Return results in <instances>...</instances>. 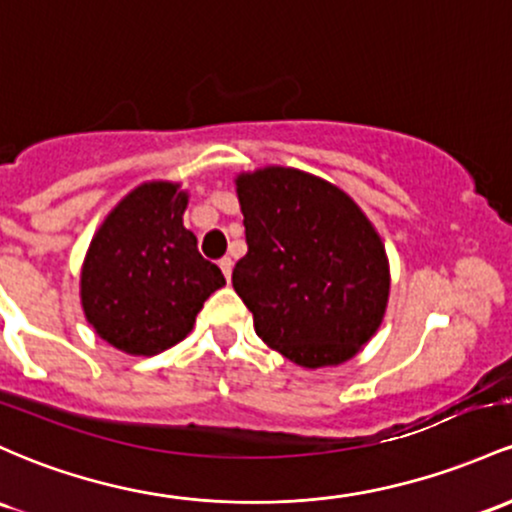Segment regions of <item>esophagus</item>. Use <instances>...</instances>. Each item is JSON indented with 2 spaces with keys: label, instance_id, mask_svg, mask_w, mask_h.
Listing matches in <instances>:
<instances>
[{
  "label": "esophagus",
  "instance_id": "1",
  "mask_svg": "<svg viewBox=\"0 0 512 512\" xmlns=\"http://www.w3.org/2000/svg\"><path fill=\"white\" fill-rule=\"evenodd\" d=\"M218 265H221V272H223V277H226L228 282H230V274H233V260H230V257H223V260L218 262Z\"/></svg>",
  "mask_w": 512,
  "mask_h": 512
}]
</instances>
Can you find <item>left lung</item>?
Instances as JSON below:
<instances>
[{"mask_svg": "<svg viewBox=\"0 0 512 512\" xmlns=\"http://www.w3.org/2000/svg\"><path fill=\"white\" fill-rule=\"evenodd\" d=\"M235 184L247 255L233 289L255 333L308 369L355 357L389 301V262L369 218L342 189L291 167Z\"/></svg>", "mask_w": 512, "mask_h": 512, "instance_id": "obj_1", "label": "left lung"}]
</instances>
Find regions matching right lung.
<instances>
[{
  "label": "right lung",
  "instance_id": "add662e5",
  "mask_svg": "<svg viewBox=\"0 0 512 512\" xmlns=\"http://www.w3.org/2000/svg\"><path fill=\"white\" fill-rule=\"evenodd\" d=\"M189 196L179 184L133 189L101 223L82 267L89 325L116 350L157 355L187 338L223 272L182 226Z\"/></svg>",
  "mask_w": 512,
  "mask_h": 512
}]
</instances>
